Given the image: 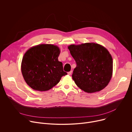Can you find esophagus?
Masks as SVG:
<instances>
[{
  "label": "esophagus",
  "instance_id": "esophagus-1",
  "mask_svg": "<svg viewBox=\"0 0 132 132\" xmlns=\"http://www.w3.org/2000/svg\"><path fill=\"white\" fill-rule=\"evenodd\" d=\"M71 73H72V70H71V71L68 72V74L69 75H70L71 74Z\"/></svg>",
  "mask_w": 132,
  "mask_h": 132
}]
</instances>
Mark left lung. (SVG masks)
Returning a JSON list of instances; mask_svg holds the SVG:
<instances>
[{
  "label": "left lung",
  "mask_w": 132,
  "mask_h": 132,
  "mask_svg": "<svg viewBox=\"0 0 132 132\" xmlns=\"http://www.w3.org/2000/svg\"><path fill=\"white\" fill-rule=\"evenodd\" d=\"M68 49L77 65L72 75L77 86L88 93L104 89L112 75L113 61L108 51L94 43L71 45Z\"/></svg>",
  "instance_id": "obj_1"
}]
</instances>
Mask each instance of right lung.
Wrapping results in <instances>:
<instances>
[{"mask_svg": "<svg viewBox=\"0 0 132 132\" xmlns=\"http://www.w3.org/2000/svg\"><path fill=\"white\" fill-rule=\"evenodd\" d=\"M60 48L52 44H41L30 48L24 55L21 71L27 84L32 89L47 91L66 75L58 60Z\"/></svg>", "mask_w": 132, "mask_h": 132, "instance_id": "obj_1", "label": "right lung"}]
</instances>
